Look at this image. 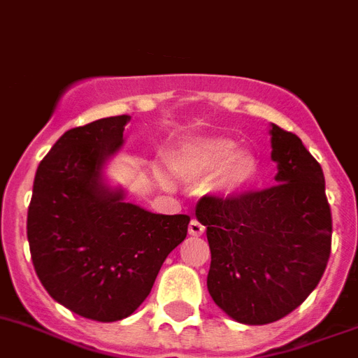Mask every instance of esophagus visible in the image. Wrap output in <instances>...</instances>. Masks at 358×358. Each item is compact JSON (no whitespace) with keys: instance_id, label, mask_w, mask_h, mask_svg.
<instances>
[{"instance_id":"obj_1","label":"esophagus","mask_w":358,"mask_h":358,"mask_svg":"<svg viewBox=\"0 0 358 358\" xmlns=\"http://www.w3.org/2000/svg\"><path fill=\"white\" fill-rule=\"evenodd\" d=\"M203 231H204V226L201 224L199 221L192 219L190 224H188V234L194 235V237H199V235H203Z\"/></svg>"}]
</instances>
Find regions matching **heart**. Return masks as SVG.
I'll use <instances>...</instances> for the list:
<instances>
[{
  "label": "heart",
  "mask_w": 358,
  "mask_h": 358,
  "mask_svg": "<svg viewBox=\"0 0 358 358\" xmlns=\"http://www.w3.org/2000/svg\"><path fill=\"white\" fill-rule=\"evenodd\" d=\"M186 179L199 181L219 173V185L224 190H239L257 176V163L250 154L241 152V145L228 137H210L195 143L179 164Z\"/></svg>",
  "instance_id": "b5f03b06"
}]
</instances>
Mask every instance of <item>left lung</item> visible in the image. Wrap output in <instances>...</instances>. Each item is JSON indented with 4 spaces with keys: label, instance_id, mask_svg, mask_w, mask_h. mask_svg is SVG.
Masks as SVG:
<instances>
[{
    "label": "left lung",
    "instance_id": "8db88e82",
    "mask_svg": "<svg viewBox=\"0 0 358 358\" xmlns=\"http://www.w3.org/2000/svg\"><path fill=\"white\" fill-rule=\"evenodd\" d=\"M277 185L241 195H204L195 217L206 226L208 292L243 324H270L317 288L331 253V210L322 168L295 134L271 124Z\"/></svg>",
    "mask_w": 358,
    "mask_h": 358
}]
</instances>
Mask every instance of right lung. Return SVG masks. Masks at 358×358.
<instances>
[{
	"mask_svg": "<svg viewBox=\"0 0 358 358\" xmlns=\"http://www.w3.org/2000/svg\"><path fill=\"white\" fill-rule=\"evenodd\" d=\"M128 121L97 119L63 134L39 163L27 217L34 270L48 295L99 322L141 306L190 222L124 203V192L105 182Z\"/></svg>",
	"mask_w": 358,
	"mask_h": 358,
	"instance_id": "1",
	"label": "right lung"
}]
</instances>
